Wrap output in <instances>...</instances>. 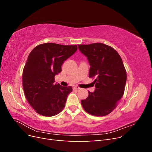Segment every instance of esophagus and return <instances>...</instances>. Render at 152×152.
I'll return each instance as SVG.
<instances>
[{
    "instance_id": "obj_1",
    "label": "esophagus",
    "mask_w": 152,
    "mask_h": 152,
    "mask_svg": "<svg viewBox=\"0 0 152 152\" xmlns=\"http://www.w3.org/2000/svg\"><path fill=\"white\" fill-rule=\"evenodd\" d=\"M80 89V87H77V86H75V87H73V89H77V90H78V89Z\"/></svg>"
}]
</instances>
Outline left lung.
I'll use <instances>...</instances> for the list:
<instances>
[{
    "label": "left lung",
    "instance_id": "obj_1",
    "mask_svg": "<svg viewBox=\"0 0 152 152\" xmlns=\"http://www.w3.org/2000/svg\"><path fill=\"white\" fill-rule=\"evenodd\" d=\"M89 61V77H95V91L81 101L84 110L102 117L111 113L123 96L127 74L122 58L112 47L102 43L78 45Z\"/></svg>",
    "mask_w": 152,
    "mask_h": 152
}]
</instances>
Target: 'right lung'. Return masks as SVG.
<instances>
[{
	"label": "right lung",
	"mask_w": 152,
	"mask_h": 152,
	"mask_svg": "<svg viewBox=\"0 0 152 152\" xmlns=\"http://www.w3.org/2000/svg\"><path fill=\"white\" fill-rule=\"evenodd\" d=\"M77 50V45L46 43L30 53L23 72V87L28 102L41 115L54 116L65 108L72 87L54 84V76Z\"/></svg>",
	"instance_id": "obj_1"
}]
</instances>
